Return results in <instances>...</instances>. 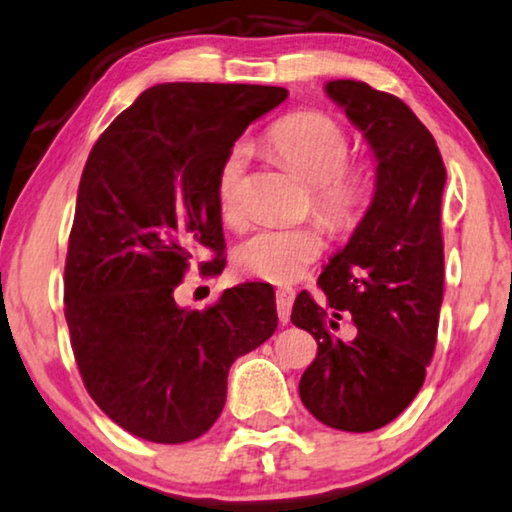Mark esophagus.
Listing matches in <instances>:
<instances>
[{
    "label": "esophagus",
    "instance_id": "34e87169",
    "mask_svg": "<svg viewBox=\"0 0 512 512\" xmlns=\"http://www.w3.org/2000/svg\"><path fill=\"white\" fill-rule=\"evenodd\" d=\"M292 304H294V290H292V287H280V290L276 292V308H278V320L283 322V325L290 322Z\"/></svg>",
    "mask_w": 512,
    "mask_h": 512
}]
</instances>
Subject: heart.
Here are the masks:
<instances>
[{"mask_svg": "<svg viewBox=\"0 0 512 512\" xmlns=\"http://www.w3.org/2000/svg\"><path fill=\"white\" fill-rule=\"evenodd\" d=\"M269 146L313 185V206L329 229H350L362 215L371 192L364 167H345L350 136L325 113L301 111L278 120L266 134ZM248 148L239 143L229 150L218 171L215 197L222 220L236 225L243 218ZM325 243L311 225H264L248 234L234 250V264L243 276L287 283L299 278Z\"/></svg>", "mask_w": 512, "mask_h": 512, "instance_id": "1", "label": "heart"}]
</instances>
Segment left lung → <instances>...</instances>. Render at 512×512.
Segmentation results:
<instances>
[{"label": "left lung", "instance_id": "obj_1", "mask_svg": "<svg viewBox=\"0 0 512 512\" xmlns=\"http://www.w3.org/2000/svg\"><path fill=\"white\" fill-rule=\"evenodd\" d=\"M325 92L369 143L376 190L320 273L322 306L308 292L294 299L292 322L318 341L299 397L327 427L364 434L406 410L434 355L445 167L434 136L401 99L362 81H329ZM343 314L350 337L337 334Z\"/></svg>", "mask_w": 512, "mask_h": 512}]
</instances>
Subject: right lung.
I'll return each mask as SVG.
<instances>
[{"mask_svg": "<svg viewBox=\"0 0 512 512\" xmlns=\"http://www.w3.org/2000/svg\"><path fill=\"white\" fill-rule=\"evenodd\" d=\"M285 88L162 83L136 97L85 162L64 266V318L90 397L153 443L206 434L241 355L278 327L269 283H241L215 306L176 304L190 259L220 253L218 171ZM206 262L201 269H208Z\"/></svg>", "mask_w": 512, "mask_h": 512, "instance_id": "obj_1", "label": "right lung"}]
</instances>
